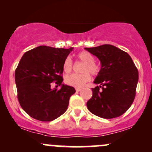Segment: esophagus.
I'll use <instances>...</instances> for the list:
<instances>
[{
    "mask_svg": "<svg viewBox=\"0 0 152 152\" xmlns=\"http://www.w3.org/2000/svg\"><path fill=\"white\" fill-rule=\"evenodd\" d=\"M76 91L77 92H79V91H81V88H76Z\"/></svg>",
    "mask_w": 152,
    "mask_h": 152,
    "instance_id": "obj_1",
    "label": "esophagus"
}]
</instances>
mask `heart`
<instances>
[{
    "label": "heart",
    "mask_w": 152,
    "mask_h": 152,
    "mask_svg": "<svg viewBox=\"0 0 152 152\" xmlns=\"http://www.w3.org/2000/svg\"><path fill=\"white\" fill-rule=\"evenodd\" d=\"M77 58L81 62L84 63L82 74H73L65 78L66 84L75 87L82 88L91 78V74L97 75L100 71V67L94 62V57L88 51H81L77 54ZM63 69L66 73H70L73 69V61L70 57H67L64 61Z\"/></svg>",
    "instance_id": "obj_1"
}]
</instances>
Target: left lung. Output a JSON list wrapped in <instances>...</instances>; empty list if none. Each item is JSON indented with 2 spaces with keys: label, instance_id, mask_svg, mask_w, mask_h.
I'll use <instances>...</instances> for the list:
<instances>
[{
  "label": "left lung",
  "instance_id": "obj_1",
  "mask_svg": "<svg viewBox=\"0 0 152 152\" xmlns=\"http://www.w3.org/2000/svg\"><path fill=\"white\" fill-rule=\"evenodd\" d=\"M101 62L94 83L91 99L86 105L90 112L104 118L120 116L129 109L136 95L139 73L126 52L109 44L85 48Z\"/></svg>",
  "mask_w": 152,
  "mask_h": 152
}]
</instances>
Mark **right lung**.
<instances>
[{
    "mask_svg": "<svg viewBox=\"0 0 152 152\" xmlns=\"http://www.w3.org/2000/svg\"><path fill=\"white\" fill-rule=\"evenodd\" d=\"M74 48L41 46L26 52L15 71L18 102L29 116L50 121L67 110L69 99L76 90L62 83L63 64ZM61 86L58 90L51 83Z\"/></svg>",
    "mask_w": 152,
    "mask_h": 152,
    "instance_id": "right-lung-1",
    "label": "right lung"
}]
</instances>
